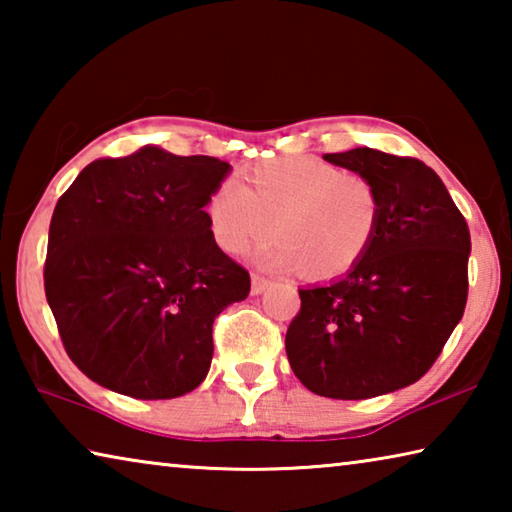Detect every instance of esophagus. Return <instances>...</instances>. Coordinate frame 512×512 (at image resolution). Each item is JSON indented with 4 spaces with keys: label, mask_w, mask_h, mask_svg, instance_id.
I'll return each instance as SVG.
<instances>
[{
    "label": "esophagus",
    "mask_w": 512,
    "mask_h": 512,
    "mask_svg": "<svg viewBox=\"0 0 512 512\" xmlns=\"http://www.w3.org/2000/svg\"><path fill=\"white\" fill-rule=\"evenodd\" d=\"M268 287H271V280H266L262 275H253V284H250V293L253 296H262Z\"/></svg>",
    "instance_id": "1"
}]
</instances>
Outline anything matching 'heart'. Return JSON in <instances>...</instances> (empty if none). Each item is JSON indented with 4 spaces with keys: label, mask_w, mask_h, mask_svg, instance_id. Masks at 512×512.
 I'll use <instances>...</instances> for the list:
<instances>
[{
    "label": "heart",
    "mask_w": 512,
    "mask_h": 512,
    "mask_svg": "<svg viewBox=\"0 0 512 512\" xmlns=\"http://www.w3.org/2000/svg\"><path fill=\"white\" fill-rule=\"evenodd\" d=\"M381 219L375 185L316 158L264 160L244 185L223 180L207 201V221L225 253L241 255L273 232L259 253L271 268L302 264L311 277L350 271L368 253Z\"/></svg>",
    "instance_id": "1"
}]
</instances>
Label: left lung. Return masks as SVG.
Here are the masks:
<instances>
[{
	"instance_id": "left-lung-1",
	"label": "left lung",
	"mask_w": 512,
	"mask_h": 512,
	"mask_svg": "<svg viewBox=\"0 0 512 512\" xmlns=\"http://www.w3.org/2000/svg\"><path fill=\"white\" fill-rule=\"evenodd\" d=\"M375 185V241L339 280L298 289L291 370L311 393L368 400L411 386L463 318L470 230L443 180L415 158L368 146L323 155Z\"/></svg>"
}]
</instances>
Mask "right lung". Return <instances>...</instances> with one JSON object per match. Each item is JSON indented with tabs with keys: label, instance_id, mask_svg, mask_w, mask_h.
<instances>
[{
	"label": "right lung",
	"instance_id": "add662e5",
	"mask_svg": "<svg viewBox=\"0 0 512 512\" xmlns=\"http://www.w3.org/2000/svg\"><path fill=\"white\" fill-rule=\"evenodd\" d=\"M230 169L144 146L90 162L58 198L45 293L85 377L135 400H171L207 377L214 318L250 291L205 212Z\"/></svg>",
	"mask_w": 512,
	"mask_h": 512
}]
</instances>
